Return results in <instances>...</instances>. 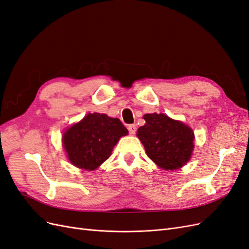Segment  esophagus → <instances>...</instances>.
I'll use <instances>...</instances> for the list:
<instances>
[{"label":"esophagus","mask_w":249,"mask_h":249,"mask_svg":"<svg viewBox=\"0 0 249 249\" xmlns=\"http://www.w3.org/2000/svg\"><path fill=\"white\" fill-rule=\"evenodd\" d=\"M128 130H129L130 134H134L135 131H136V125L135 124L128 125Z\"/></svg>","instance_id":"obj_1"}]
</instances>
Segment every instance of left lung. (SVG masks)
<instances>
[{
	"label": "left lung",
	"mask_w": 249,
	"mask_h": 249,
	"mask_svg": "<svg viewBox=\"0 0 249 249\" xmlns=\"http://www.w3.org/2000/svg\"><path fill=\"white\" fill-rule=\"evenodd\" d=\"M143 119L146 124L139 128L138 136L148 157L163 170H177L185 164L195 147L190 128L163 114H147Z\"/></svg>",
	"instance_id": "obj_1"
}]
</instances>
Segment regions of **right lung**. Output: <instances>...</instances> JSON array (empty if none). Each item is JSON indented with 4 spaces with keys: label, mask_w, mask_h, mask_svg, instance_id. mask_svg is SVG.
<instances>
[{
    "label": "right lung",
    "mask_w": 249,
    "mask_h": 249,
    "mask_svg": "<svg viewBox=\"0 0 249 249\" xmlns=\"http://www.w3.org/2000/svg\"><path fill=\"white\" fill-rule=\"evenodd\" d=\"M127 133L118 118L94 113L64 132L63 145L72 164L92 171L106 161L120 138Z\"/></svg>",
    "instance_id": "right-lung-1"
}]
</instances>
